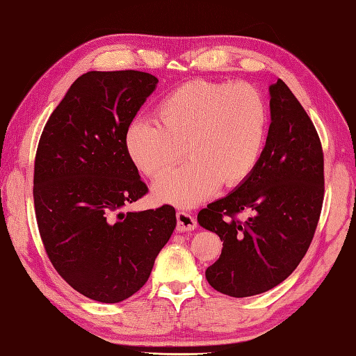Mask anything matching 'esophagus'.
I'll return each mask as SVG.
<instances>
[{
    "instance_id": "obj_1",
    "label": "esophagus",
    "mask_w": 356,
    "mask_h": 356,
    "mask_svg": "<svg viewBox=\"0 0 356 356\" xmlns=\"http://www.w3.org/2000/svg\"><path fill=\"white\" fill-rule=\"evenodd\" d=\"M195 227H197V220H195L192 215H188L186 212L177 213V230L178 232L193 230Z\"/></svg>"
}]
</instances>
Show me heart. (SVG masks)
<instances>
[{
  "label": "heart",
  "mask_w": 356,
  "mask_h": 356,
  "mask_svg": "<svg viewBox=\"0 0 356 356\" xmlns=\"http://www.w3.org/2000/svg\"><path fill=\"white\" fill-rule=\"evenodd\" d=\"M269 129V108L245 83L197 79L169 92L155 108V124L136 120L124 144L136 169L158 178L183 156L188 161L159 178L155 198L188 207L221 183L235 187L257 169Z\"/></svg>",
  "instance_id": "heart-1"
}]
</instances>
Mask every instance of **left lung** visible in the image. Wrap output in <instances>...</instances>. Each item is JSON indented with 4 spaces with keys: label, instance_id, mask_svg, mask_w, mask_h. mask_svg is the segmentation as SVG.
<instances>
[{
    "label": "left lung",
    "instance_id": "left-lung-1",
    "mask_svg": "<svg viewBox=\"0 0 356 356\" xmlns=\"http://www.w3.org/2000/svg\"><path fill=\"white\" fill-rule=\"evenodd\" d=\"M269 90L272 122L257 169L198 213L200 226L222 241L206 278L235 298L267 292L298 267L324 200V155L314 122L282 79ZM243 211L251 213L245 222L236 218Z\"/></svg>",
    "mask_w": 356,
    "mask_h": 356
}]
</instances>
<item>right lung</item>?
I'll list each match as a JSON object with an SVG mask.
<instances>
[{"label": "right lung", "mask_w": 356, "mask_h": 356, "mask_svg": "<svg viewBox=\"0 0 356 356\" xmlns=\"http://www.w3.org/2000/svg\"><path fill=\"white\" fill-rule=\"evenodd\" d=\"M158 78L87 72L50 115L35 155L33 204L50 263L76 292L120 302L146 284L175 209H121L149 192L124 138Z\"/></svg>", "instance_id": "obj_1"}]
</instances>
